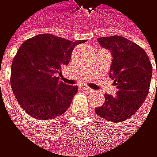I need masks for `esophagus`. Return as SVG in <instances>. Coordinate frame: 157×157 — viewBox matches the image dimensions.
Segmentation results:
<instances>
[{"label":"esophagus","instance_id":"1","mask_svg":"<svg viewBox=\"0 0 157 157\" xmlns=\"http://www.w3.org/2000/svg\"><path fill=\"white\" fill-rule=\"evenodd\" d=\"M82 89L85 90V91H87V92H89V93H94V90H92L91 88H89L88 86H82Z\"/></svg>","mask_w":157,"mask_h":157}]
</instances>
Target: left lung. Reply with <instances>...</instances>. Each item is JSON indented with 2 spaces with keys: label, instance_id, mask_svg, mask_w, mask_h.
Returning <instances> with one entry per match:
<instances>
[{
  "label": "left lung",
  "instance_id": "8db88e82",
  "mask_svg": "<svg viewBox=\"0 0 157 157\" xmlns=\"http://www.w3.org/2000/svg\"><path fill=\"white\" fill-rule=\"evenodd\" d=\"M97 41L111 52L109 77L114 80L117 92L114 96L106 94L103 106L95 108V113L109 122H124L144 103L153 66L144 49L123 36L100 37Z\"/></svg>",
  "mask_w": 157,
  "mask_h": 157
}]
</instances>
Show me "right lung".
Listing matches in <instances>:
<instances>
[{"label":"right lung","instance_id":"right-lung-1","mask_svg":"<svg viewBox=\"0 0 157 157\" xmlns=\"http://www.w3.org/2000/svg\"><path fill=\"white\" fill-rule=\"evenodd\" d=\"M84 42L46 33L20 46L12 63L10 82L18 104L32 117L48 120L67 110L78 86L63 83L58 75L69 63L74 48Z\"/></svg>","mask_w":157,"mask_h":157}]
</instances>
